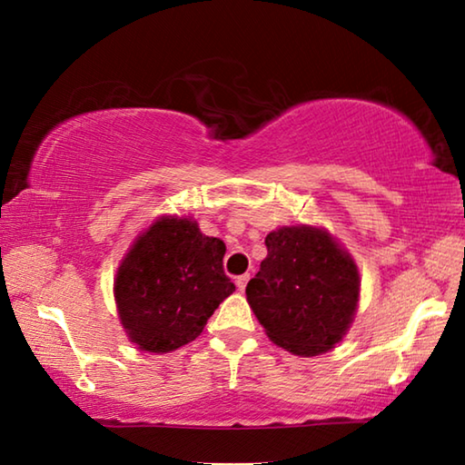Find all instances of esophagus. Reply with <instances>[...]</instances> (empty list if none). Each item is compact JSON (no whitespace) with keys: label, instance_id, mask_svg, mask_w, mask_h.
Returning a JSON list of instances; mask_svg holds the SVG:
<instances>
[{"label":"esophagus","instance_id":"obj_1","mask_svg":"<svg viewBox=\"0 0 465 465\" xmlns=\"http://www.w3.org/2000/svg\"><path fill=\"white\" fill-rule=\"evenodd\" d=\"M248 279H250V274H242V277L235 279V285H238V289H240V291L246 289V285H248Z\"/></svg>","mask_w":465,"mask_h":465}]
</instances>
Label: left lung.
<instances>
[{
	"mask_svg": "<svg viewBox=\"0 0 465 465\" xmlns=\"http://www.w3.org/2000/svg\"><path fill=\"white\" fill-rule=\"evenodd\" d=\"M246 299L271 341L299 357L332 351L355 320L361 277L324 227L291 225L266 235Z\"/></svg>",
	"mask_w": 465,
	"mask_h": 465,
	"instance_id": "8db88e82",
	"label": "left lung"
}]
</instances>
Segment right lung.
I'll return each mask as SVG.
<instances>
[{
  "instance_id": "right-lung-1",
  "label": "right lung",
  "mask_w": 465,
  "mask_h": 465,
  "mask_svg": "<svg viewBox=\"0 0 465 465\" xmlns=\"http://www.w3.org/2000/svg\"><path fill=\"white\" fill-rule=\"evenodd\" d=\"M223 254L225 243L186 215H162L137 235L116 271L114 302L139 351L172 352L203 332L235 291Z\"/></svg>"
}]
</instances>
